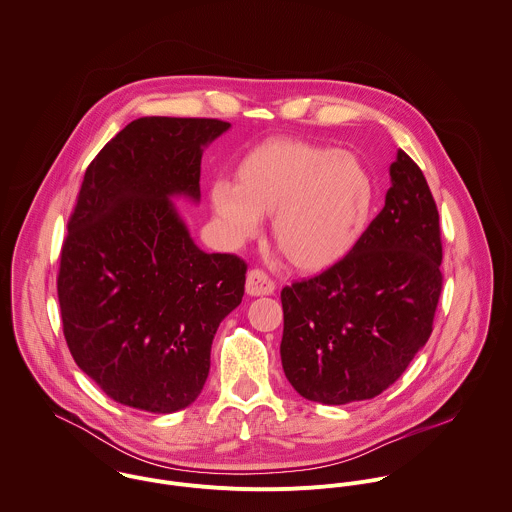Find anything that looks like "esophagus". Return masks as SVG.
Wrapping results in <instances>:
<instances>
[{"label": "esophagus", "mask_w": 512, "mask_h": 512, "mask_svg": "<svg viewBox=\"0 0 512 512\" xmlns=\"http://www.w3.org/2000/svg\"><path fill=\"white\" fill-rule=\"evenodd\" d=\"M245 289H247V295H251V297L271 295L275 291V281L263 269H251L247 273Z\"/></svg>", "instance_id": "1"}]
</instances>
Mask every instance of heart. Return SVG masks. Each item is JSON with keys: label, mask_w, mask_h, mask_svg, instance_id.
I'll return each instance as SVG.
<instances>
[{"label": "heart", "mask_w": 512, "mask_h": 512, "mask_svg": "<svg viewBox=\"0 0 512 512\" xmlns=\"http://www.w3.org/2000/svg\"><path fill=\"white\" fill-rule=\"evenodd\" d=\"M237 182L217 180L209 198L233 241L253 237L273 213L277 249L303 271H322L358 243L374 204V184L350 152L295 138L267 140L237 166Z\"/></svg>", "instance_id": "obj_1"}]
</instances>
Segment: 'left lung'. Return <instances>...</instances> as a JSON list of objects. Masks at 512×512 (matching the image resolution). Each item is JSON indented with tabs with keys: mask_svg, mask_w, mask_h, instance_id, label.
<instances>
[{
	"mask_svg": "<svg viewBox=\"0 0 512 512\" xmlns=\"http://www.w3.org/2000/svg\"><path fill=\"white\" fill-rule=\"evenodd\" d=\"M390 176L384 209L352 251L281 291L283 370L310 402L380 396L431 336L443 289L439 211L404 150Z\"/></svg>",
	"mask_w": 512,
	"mask_h": 512,
	"instance_id": "1",
	"label": "left lung"
}]
</instances>
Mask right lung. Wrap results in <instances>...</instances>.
I'll return each mask as SVG.
<instances>
[{
	"mask_svg": "<svg viewBox=\"0 0 512 512\" xmlns=\"http://www.w3.org/2000/svg\"><path fill=\"white\" fill-rule=\"evenodd\" d=\"M227 128L217 118L144 116L85 172L57 297L77 366L122 406H190L209 374L213 334L243 299L247 263L202 251L170 200H200L202 148Z\"/></svg>",
	"mask_w": 512,
	"mask_h": 512,
	"instance_id": "1",
	"label": "right lung"
}]
</instances>
